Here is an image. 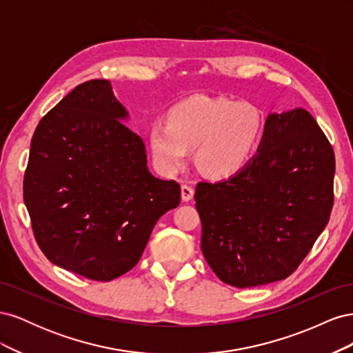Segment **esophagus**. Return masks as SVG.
<instances>
[{"mask_svg": "<svg viewBox=\"0 0 353 353\" xmlns=\"http://www.w3.org/2000/svg\"><path fill=\"white\" fill-rule=\"evenodd\" d=\"M181 197H183L184 201H190L194 197V188L190 185H183L181 187Z\"/></svg>", "mask_w": 353, "mask_h": 353, "instance_id": "obj_1", "label": "esophagus"}]
</instances>
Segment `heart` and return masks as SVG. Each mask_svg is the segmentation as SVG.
<instances>
[{
  "mask_svg": "<svg viewBox=\"0 0 353 353\" xmlns=\"http://www.w3.org/2000/svg\"><path fill=\"white\" fill-rule=\"evenodd\" d=\"M265 130L259 108L227 97L193 95L168 112V123L154 122L148 143L156 163L176 172L197 147V165L212 176H228L245 166Z\"/></svg>",
  "mask_w": 353,
  "mask_h": 353,
  "instance_id": "heart-1",
  "label": "heart"
}]
</instances>
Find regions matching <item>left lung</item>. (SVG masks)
<instances>
[{
    "label": "left lung",
    "mask_w": 353,
    "mask_h": 353,
    "mask_svg": "<svg viewBox=\"0 0 353 353\" xmlns=\"http://www.w3.org/2000/svg\"><path fill=\"white\" fill-rule=\"evenodd\" d=\"M333 147L312 114H270L259 150L236 175L196 187L201 252L225 284L248 288L292 275L334 203Z\"/></svg>",
    "instance_id": "left-lung-1"
}]
</instances>
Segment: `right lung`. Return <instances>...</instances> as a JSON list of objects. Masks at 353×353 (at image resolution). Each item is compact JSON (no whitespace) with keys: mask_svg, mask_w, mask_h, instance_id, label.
<instances>
[{"mask_svg":"<svg viewBox=\"0 0 353 353\" xmlns=\"http://www.w3.org/2000/svg\"><path fill=\"white\" fill-rule=\"evenodd\" d=\"M125 117L109 81L78 85L39 121L23 178L42 253L94 281L132 270L159 218L181 200L176 181L150 174Z\"/></svg>","mask_w":353,"mask_h":353,"instance_id":"1","label":"right lung"}]
</instances>
